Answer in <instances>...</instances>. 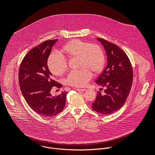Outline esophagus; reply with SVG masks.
Segmentation results:
<instances>
[{
    "instance_id": "34e87169",
    "label": "esophagus",
    "mask_w": 155,
    "mask_h": 155,
    "mask_svg": "<svg viewBox=\"0 0 155 155\" xmlns=\"http://www.w3.org/2000/svg\"><path fill=\"white\" fill-rule=\"evenodd\" d=\"M76 89V91H78V92H84V91H85L86 90V89H80V88H77V89Z\"/></svg>"
}]
</instances>
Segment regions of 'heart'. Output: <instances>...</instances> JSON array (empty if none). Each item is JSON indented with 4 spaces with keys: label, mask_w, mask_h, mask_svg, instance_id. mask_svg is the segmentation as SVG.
<instances>
[{
    "label": "heart",
    "mask_w": 155,
    "mask_h": 155,
    "mask_svg": "<svg viewBox=\"0 0 155 155\" xmlns=\"http://www.w3.org/2000/svg\"><path fill=\"white\" fill-rule=\"evenodd\" d=\"M61 53L68 58H77V71H71L66 79L68 84L83 87L94 74L100 72L104 65L105 57L101 48L95 44L74 39L66 43L61 49ZM51 72L56 76L62 75L68 68L66 59L57 52L50 54L48 60Z\"/></svg>",
    "instance_id": "obj_1"
}]
</instances>
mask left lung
<instances>
[{
    "instance_id": "obj_1",
    "label": "left lung",
    "mask_w": 155,
    "mask_h": 155,
    "mask_svg": "<svg viewBox=\"0 0 155 155\" xmlns=\"http://www.w3.org/2000/svg\"><path fill=\"white\" fill-rule=\"evenodd\" d=\"M97 40L105 49L107 64L95 82L106 89L103 94L98 91L92 108L106 115L118 110L126 103L132 85L133 69L129 57L117 45L103 38Z\"/></svg>"
}]
</instances>
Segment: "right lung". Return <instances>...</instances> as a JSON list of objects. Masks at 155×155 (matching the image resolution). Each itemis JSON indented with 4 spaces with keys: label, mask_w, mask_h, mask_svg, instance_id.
<instances>
[{
    "label": "right lung",
    "mask_w": 155,
    "mask_h": 155,
    "mask_svg": "<svg viewBox=\"0 0 155 155\" xmlns=\"http://www.w3.org/2000/svg\"><path fill=\"white\" fill-rule=\"evenodd\" d=\"M57 39L44 41L32 48L23 58L18 72V82L22 95L30 108L45 117L55 116L66 104L68 92L57 96L51 94V89L62 84L53 80L48 67V58Z\"/></svg>",
    "instance_id": "obj_1"
}]
</instances>
